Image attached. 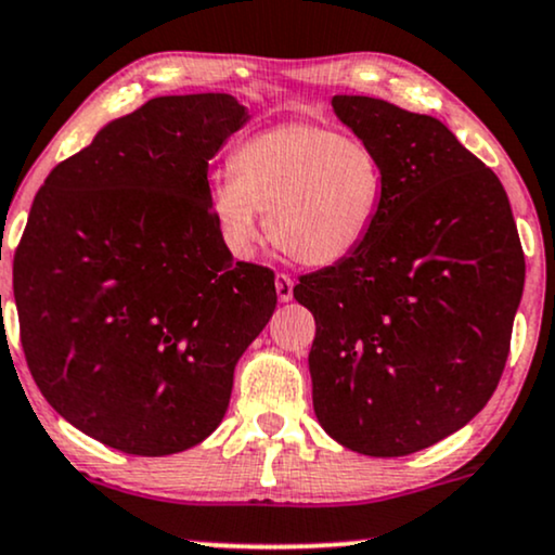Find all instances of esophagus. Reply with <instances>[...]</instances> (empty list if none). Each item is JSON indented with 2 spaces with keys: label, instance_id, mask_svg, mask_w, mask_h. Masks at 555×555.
I'll return each mask as SVG.
<instances>
[{
  "label": "esophagus",
  "instance_id": "1",
  "mask_svg": "<svg viewBox=\"0 0 555 555\" xmlns=\"http://www.w3.org/2000/svg\"><path fill=\"white\" fill-rule=\"evenodd\" d=\"M276 294L282 301H289L294 297V279L289 273H276Z\"/></svg>",
  "mask_w": 555,
  "mask_h": 555
}]
</instances>
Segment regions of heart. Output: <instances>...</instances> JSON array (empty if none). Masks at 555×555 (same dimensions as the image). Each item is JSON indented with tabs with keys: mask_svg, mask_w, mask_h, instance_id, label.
<instances>
[{
	"mask_svg": "<svg viewBox=\"0 0 555 555\" xmlns=\"http://www.w3.org/2000/svg\"><path fill=\"white\" fill-rule=\"evenodd\" d=\"M387 194V168L369 140L318 120H284L245 138L233 173L209 194L222 241L248 256L261 237L301 266L346 261L374 235Z\"/></svg>",
	"mask_w": 555,
	"mask_h": 555,
	"instance_id": "1",
	"label": "heart"
}]
</instances>
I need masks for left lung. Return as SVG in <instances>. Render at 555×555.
<instances>
[{
  "mask_svg": "<svg viewBox=\"0 0 555 555\" xmlns=\"http://www.w3.org/2000/svg\"><path fill=\"white\" fill-rule=\"evenodd\" d=\"M333 107L378 151L387 194L353 256L294 286L318 325L312 404L340 446L395 459L461 430L494 395L525 256L502 181L443 122L374 96Z\"/></svg>",
  "mask_w": 555,
  "mask_h": 555,
  "instance_id": "1",
  "label": "left lung"
}]
</instances>
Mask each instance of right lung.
Returning a JSON list of instances; mask_svg holds the SVG:
<instances>
[{"instance_id": "right-lung-1", "label": "right lung", "mask_w": 555, "mask_h": 555, "mask_svg": "<svg viewBox=\"0 0 555 555\" xmlns=\"http://www.w3.org/2000/svg\"><path fill=\"white\" fill-rule=\"evenodd\" d=\"M245 120L230 94L156 96L35 194L12 266L27 369L61 417L122 453L202 443L276 310L273 271L235 263L209 209V160Z\"/></svg>"}]
</instances>
